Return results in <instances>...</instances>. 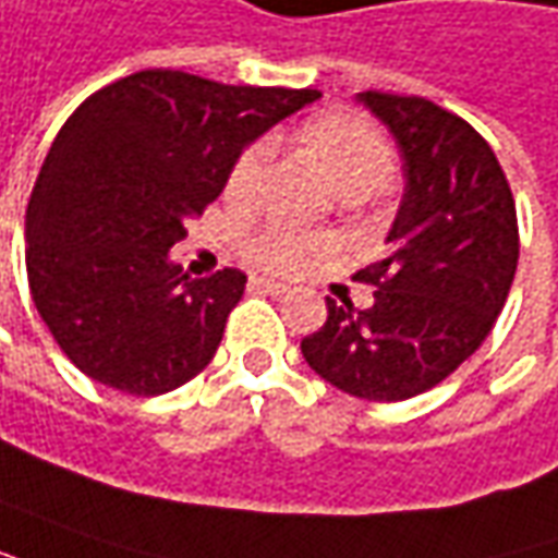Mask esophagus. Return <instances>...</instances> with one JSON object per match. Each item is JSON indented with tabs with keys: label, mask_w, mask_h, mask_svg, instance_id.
<instances>
[{
	"label": "esophagus",
	"mask_w": 558,
	"mask_h": 558,
	"mask_svg": "<svg viewBox=\"0 0 558 558\" xmlns=\"http://www.w3.org/2000/svg\"><path fill=\"white\" fill-rule=\"evenodd\" d=\"M250 287H253V290H263V293L268 295L290 293V287H287V283H280V280H271V278H250Z\"/></svg>",
	"instance_id": "obj_1"
}]
</instances>
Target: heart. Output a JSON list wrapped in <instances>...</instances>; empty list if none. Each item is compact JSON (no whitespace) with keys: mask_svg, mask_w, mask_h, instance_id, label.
<instances>
[{"mask_svg":"<svg viewBox=\"0 0 558 558\" xmlns=\"http://www.w3.org/2000/svg\"><path fill=\"white\" fill-rule=\"evenodd\" d=\"M305 143L317 165L342 195H373L393 177V151L388 140L354 112H327L308 121ZM265 168V146L241 151L229 177L231 198H250ZM327 247L320 234L295 229H265L247 244V253L271 271H302Z\"/></svg>","mask_w":558,"mask_h":558,"instance_id":"heart-1","label":"heart"}]
</instances>
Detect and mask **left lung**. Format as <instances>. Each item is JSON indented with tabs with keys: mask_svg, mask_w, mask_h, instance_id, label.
<instances>
[{
	"mask_svg": "<svg viewBox=\"0 0 558 558\" xmlns=\"http://www.w3.org/2000/svg\"><path fill=\"white\" fill-rule=\"evenodd\" d=\"M403 158L388 253L357 280L373 308L327 299L302 357L332 388L393 403L439 385L486 342L517 275V204L495 151L468 121L422 97L357 94Z\"/></svg>",
	"mask_w": 558,
	"mask_h": 558,
	"instance_id": "1",
	"label": "left lung"
}]
</instances>
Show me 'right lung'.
<instances>
[{"mask_svg": "<svg viewBox=\"0 0 558 558\" xmlns=\"http://www.w3.org/2000/svg\"><path fill=\"white\" fill-rule=\"evenodd\" d=\"M317 97L146 70L72 112L29 195L26 275L82 373L155 397L214 360L247 275L192 280L170 247L219 198L241 151Z\"/></svg>", "mask_w": 558, "mask_h": 558, "instance_id": "1", "label": "right lung"}]
</instances>
